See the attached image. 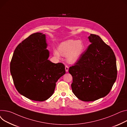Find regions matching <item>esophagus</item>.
Returning <instances> with one entry per match:
<instances>
[{"label":"esophagus","mask_w":127,"mask_h":127,"mask_svg":"<svg viewBox=\"0 0 127 127\" xmlns=\"http://www.w3.org/2000/svg\"><path fill=\"white\" fill-rule=\"evenodd\" d=\"M68 70H69V67H68V66L66 65V66H65V71H66V72H68Z\"/></svg>","instance_id":"esophagus-1"}]
</instances>
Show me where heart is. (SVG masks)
Instances as JSON below:
<instances>
[{
  "label": "heart",
  "instance_id": "b5f03b06",
  "mask_svg": "<svg viewBox=\"0 0 127 127\" xmlns=\"http://www.w3.org/2000/svg\"><path fill=\"white\" fill-rule=\"evenodd\" d=\"M85 49V47L81 41L78 40H68L60 44L59 46V51L55 50V56L59 58L60 54L66 57V61L69 64L77 62L81 58Z\"/></svg>",
  "mask_w": 127,
  "mask_h": 127
}]
</instances>
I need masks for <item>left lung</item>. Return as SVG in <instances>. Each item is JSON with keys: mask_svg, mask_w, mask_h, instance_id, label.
<instances>
[{"mask_svg": "<svg viewBox=\"0 0 127 127\" xmlns=\"http://www.w3.org/2000/svg\"><path fill=\"white\" fill-rule=\"evenodd\" d=\"M91 44L75 65L70 67L72 91L79 99L90 102L106 96L117 78L116 58L98 35L88 37Z\"/></svg>", "mask_w": 127, "mask_h": 127, "instance_id": "8db88e82", "label": "left lung"}]
</instances>
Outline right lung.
<instances>
[{"instance_id":"right-lung-1","label":"right lung","mask_w":127,"mask_h":127,"mask_svg":"<svg viewBox=\"0 0 127 127\" xmlns=\"http://www.w3.org/2000/svg\"><path fill=\"white\" fill-rule=\"evenodd\" d=\"M46 35L32 33L16 48L10 63L15 86L21 95L42 102L54 92L56 83L65 73V66L48 59Z\"/></svg>"}]
</instances>
